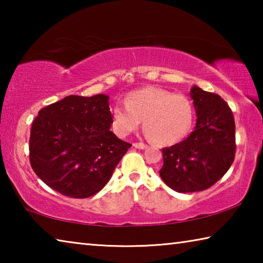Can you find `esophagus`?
<instances>
[{
    "label": "esophagus",
    "instance_id": "34e87169",
    "mask_svg": "<svg viewBox=\"0 0 263 263\" xmlns=\"http://www.w3.org/2000/svg\"><path fill=\"white\" fill-rule=\"evenodd\" d=\"M133 146H135L136 148H139V149H144V148L147 147V145L144 144V142H135Z\"/></svg>",
    "mask_w": 263,
    "mask_h": 263
}]
</instances>
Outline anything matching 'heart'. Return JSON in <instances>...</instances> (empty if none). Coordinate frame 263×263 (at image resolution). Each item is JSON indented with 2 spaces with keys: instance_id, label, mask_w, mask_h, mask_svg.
Returning a JSON list of instances; mask_svg holds the SVG:
<instances>
[{
  "instance_id": "1",
  "label": "heart",
  "mask_w": 263,
  "mask_h": 263,
  "mask_svg": "<svg viewBox=\"0 0 263 263\" xmlns=\"http://www.w3.org/2000/svg\"><path fill=\"white\" fill-rule=\"evenodd\" d=\"M193 116V104L186 96L148 87L130 92L125 104L115 105L112 127L118 136L126 137L144 121L151 139L161 145H172L188 133Z\"/></svg>"
}]
</instances>
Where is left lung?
I'll use <instances>...</instances> for the list:
<instances>
[{"label":"left lung","instance_id":"obj_1","mask_svg":"<svg viewBox=\"0 0 263 263\" xmlns=\"http://www.w3.org/2000/svg\"><path fill=\"white\" fill-rule=\"evenodd\" d=\"M197 116L186 139L162 148L160 176L177 193L210 188L229 171L235 155V124L232 110L219 95L194 86L190 91Z\"/></svg>","mask_w":263,"mask_h":263}]
</instances>
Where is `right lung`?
<instances>
[{"label":"right lung","instance_id":"1","mask_svg":"<svg viewBox=\"0 0 263 263\" xmlns=\"http://www.w3.org/2000/svg\"><path fill=\"white\" fill-rule=\"evenodd\" d=\"M109 96L70 95L39 110L31 126L30 163L61 195L88 198L108 183L131 144L110 131Z\"/></svg>","mask_w":263,"mask_h":263}]
</instances>
